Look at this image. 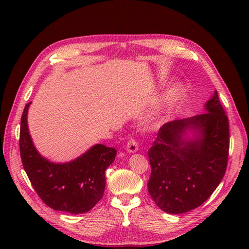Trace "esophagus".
<instances>
[{
	"label": "esophagus",
	"mask_w": 249,
	"mask_h": 249,
	"mask_svg": "<svg viewBox=\"0 0 249 249\" xmlns=\"http://www.w3.org/2000/svg\"><path fill=\"white\" fill-rule=\"evenodd\" d=\"M125 147H126V152L129 154H134L138 152V143L135 139H130Z\"/></svg>",
	"instance_id": "esophagus-1"
}]
</instances>
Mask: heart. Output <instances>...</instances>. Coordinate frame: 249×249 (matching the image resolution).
I'll use <instances>...</instances> for the list:
<instances>
[{"label":"heart","mask_w":249,"mask_h":249,"mask_svg":"<svg viewBox=\"0 0 249 249\" xmlns=\"http://www.w3.org/2000/svg\"><path fill=\"white\" fill-rule=\"evenodd\" d=\"M183 94V88L180 84H173L165 90L162 96L156 102L154 107L148 111L147 114L141 120L144 127H153L160 124L171 105L177 103Z\"/></svg>","instance_id":"b5f03b06"}]
</instances>
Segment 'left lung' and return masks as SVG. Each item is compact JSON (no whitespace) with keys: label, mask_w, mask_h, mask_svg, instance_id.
Wrapping results in <instances>:
<instances>
[{"label":"left lung","mask_w":249,"mask_h":249,"mask_svg":"<svg viewBox=\"0 0 249 249\" xmlns=\"http://www.w3.org/2000/svg\"><path fill=\"white\" fill-rule=\"evenodd\" d=\"M205 110L163 124L148 150L152 167L148 193L168 214L186 213L202 205L227 170L229 119L217 90Z\"/></svg>","instance_id":"obj_1"}]
</instances>
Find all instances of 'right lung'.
I'll return each instance as SVG.
<instances>
[{
  "label": "right lung",
  "instance_id": "obj_1",
  "mask_svg": "<svg viewBox=\"0 0 249 249\" xmlns=\"http://www.w3.org/2000/svg\"><path fill=\"white\" fill-rule=\"evenodd\" d=\"M30 105L27 104L22 112L19 134L20 158L30 182L50 208L71 214L88 212L103 197L105 171L115 160L116 149L95 144L72 161H49L36 149L29 133Z\"/></svg>",
  "mask_w": 249,
  "mask_h": 249
}]
</instances>
